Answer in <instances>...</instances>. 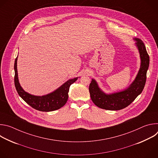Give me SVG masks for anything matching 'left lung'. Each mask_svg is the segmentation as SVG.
I'll return each mask as SVG.
<instances>
[{
  "instance_id": "obj_1",
  "label": "left lung",
  "mask_w": 158,
  "mask_h": 158,
  "mask_svg": "<svg viewBox=\"0 0 158 158\" xmlns=\"http://www.w3.org/2000/svg\"><path fill=\"white\" fill-rule=\"evenodd\" d=\"M136 42L141 59V65L136 78L129 86L121 91L110 94L103 92L95 79H92L89 89L91 100L98 107L111 110L123 109L132 103L143 91L146 81V73L149 65V57L143 42L133 39Z\"/></svg>"
}]
</instances>
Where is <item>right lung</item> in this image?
Listing matches in <instances>:
<instances>
[{
  "mask_svg": "<svg viewBox=\"0 0 158 158\" xmlns=\"http://www.w3.org/2000/svg\"><path fill=\"white\" fill-rule=\"evenodd\" d=\"M17 57L18 56L16 57L14 63V83L20 97L34 109L42 112L53 111L63 107L68 99L70 85L75 82L78 77L69 79L55 91L46 95L41 96L32 95L25 91L19 83L17 67Z\"/></svg>",
  "mask_w": 158,
  "mask_h": 158,
  "instance_id": "add662e5",
  "label": "right lung"
}]
</instances>
